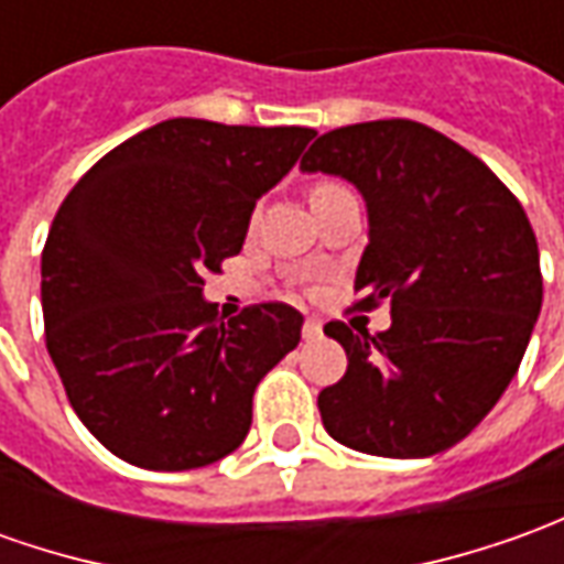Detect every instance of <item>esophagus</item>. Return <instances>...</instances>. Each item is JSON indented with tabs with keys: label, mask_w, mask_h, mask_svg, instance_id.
<instances>
[{
	"label": "esophagus",
	"mask_w": 564,
	"mask_h": 564,
	"mask_svg": "<svg viewBox=\"0 0 564 564\" xmlns=\"http://www.w3.org/2000/svg\"><path fill=\"white\" fill-rule=\"evenodd\" d=\"M321 321H314V317H308V321H305V324H302V336H305V339H308V343H312V339H321Z\"/></svg>",
	"instance_id": "obj_1"
}]
</instances>
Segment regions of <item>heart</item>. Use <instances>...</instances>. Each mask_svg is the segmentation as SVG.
Wrapping results in <instances>:
<instances>
[{
  "label": "heart",
  "mask_w": 564,
  "mask_h": 564,
  "mask_svg": "<svg viewBox=\"0 0 564 564\" xmlns=\"http://www.w3.org/2000/svg\"><path fill=\"white\" fill-rule=\"evenodd\" d=\"M324 187H333V185H330V182H324V185H317V187H314L312 194H317V191H324Z\"/></svg>",
  "instance_id": "obj_1"
}]
</instances>
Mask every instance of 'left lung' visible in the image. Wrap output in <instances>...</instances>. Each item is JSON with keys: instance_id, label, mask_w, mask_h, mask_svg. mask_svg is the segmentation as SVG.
Listing matches in <instances>:
<instances>
[{"instance_id": "left-lung-1", "label": "left lung", "mask_w": 564, "mask_h": 564, "mask_svg": "<svg viewBox=\"0 0 564 564\" xmlns=\"http://www.w3.org/2000/svg\"><path fill=\"white\" fill-rule=\"evenodd\" d=\"M367 200L370 243L355 308L389 302L370 336L330 321L346 377L317 394L330 438L361 454H442L473 432L516 377L543 302L538 237L522 203L475 153L413 120L333 129L302 156Z\"/></svg>"}]
</instances>
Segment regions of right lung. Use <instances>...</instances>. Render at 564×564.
Wrapping results in <instances>:
<instances>
[{"mask_svg":"<svg viewBox=\"0 0 564 564\" xmlns=\"http://www.w3.org/2000/svg\"><path fill=\"white\" fill-rule=\"evenodd\" d=\"M305 126L156 122L91 166L42 250V321L67 401L132 466L182 473L247 438L252 392L299 346L302 314L221 321L203 278L243 247L256 200L293 170Z\"/></svg>","mask_w":564,"mask_h":564,"instance_id":"1","label":"right lung"}]
</instances>
